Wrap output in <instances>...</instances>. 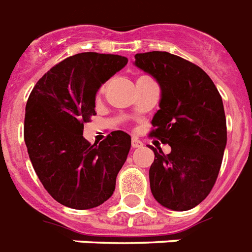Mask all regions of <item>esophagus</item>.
Masks as SVG:
<instances>
[{
    "mask_svg": "<svg viewBox=\"0 0 252 252\" xmlns=\"http://www.w3.org/2000/svg\"><path fill=\"white\" fill-rule=\"evenodd\" d=\"M131 146H132V148H139V147L143 146V143L140 142V140H139L138 138H132Z\"/></svg>",
    "mask_w": 252,
    "mask_h": 252,
    "instance_id": "1",
    "label": "esophagus"
}]
</instances>
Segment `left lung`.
<instances>
[{
    "label": "left lung",
    "mask_w": 252,
    "mask_h": 252,
    "mask_svg": "<svg viewBox=\"0 0 252 252\" xmlns=\"http://www.w3.org/2000/svg\"><path fill=\"white\" fill-rule=\"evenodd\" d=\"M134 65L150 74L161 94L152 125L172 151L155 152L150 168L154 198L165 208L187 211L212 190L226 147L224 104L212 79L199 66L168 52L135 54Z\"/></svg>",
    "instance_id": "left-lung-1"
}]
</instances>
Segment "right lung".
Masks as SVG:
<instances>
[{
	"mask_svg": "<svg viewBox=\"0 0 252 252\" xmlns=\"http://www.w3.org/2000/svg\"><path fill=\"white\" fill-rule=\"evenodd\" d=\"M127 65V58L94 52L66 58L46 72L26 105L24 142L45 190L74 209L100 206L113 195L131 138L113 131L98 144L83 138L94 112L96 94Z\"/></svg>",
	"mask_w": 252,
	"mask_h": 252,
	"instance_id": "1",
	"label": "right lung"
}]
</instances>
